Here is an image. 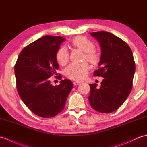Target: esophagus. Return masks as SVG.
Here are the masks:
<instances>
[{
    "label": "esophagus",
    "mask_w": 147,
    "mask_h": 147,
    "mask_svg": "<svg viewBox=\"0 0 147 147\" xmlns=\"http://www.w3.org/2000/svg\"><path fill=\"white\" fill-rule=\"evenodd\" d=\"M81 84V83L80 81H74L73 82V84L74 85V86H77V85Z\"/></svg>",
    "instance_id": "obj_1"
}]
</instances>
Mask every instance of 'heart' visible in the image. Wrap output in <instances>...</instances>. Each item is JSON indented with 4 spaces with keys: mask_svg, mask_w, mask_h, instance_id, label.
I'll return each mask as SVG.
<instances>
[{
    "mask_svg": "<svg viewBox=\"0 0 147 147\" xmlns=\"http://www.w3.org/2000/svg\"><path fill=\"white\" fill-rule=\"evenodd\" d=\"M72 44L75 47L84 53L83 59H86L92 64H97L100 60V54L93 49L94 44L84 36H77L72 40ZM56 59L61 65H64L69 60V54L67 49L62 47L56 53ZM89 70V66L86 63L80 64L72 63L69 64L64 71L65 75L71 80L80 81L86 76Z\"/></svg>",
    "mask_w": 147,
    "mask_h": 147,
    "instance_id": "obj_1",
    "label": "heart"
}]
</instances>
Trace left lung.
Returning <instances> with one entry per match:
<instances>
[{
  "mask_svg": "<svg viewBox=\"0 0 147 147\" xmlns=\"http://www.w3.org/2000/svg\"><path fill=\"white\" fill-rule=\"evenodd\" d=\"M90 34L100 44L101 54L100 66L94 76L104 78L100 88L90 84L88 98L94 110L108 113L118 110L130 93L135 71L132 51L128 44L113 34L105 31Z\"/></svg>",
  "mask_w": 147,
  "mask_h": 147,
  "instance_id": "1",
  "label": "left lung"
}]
</instances>
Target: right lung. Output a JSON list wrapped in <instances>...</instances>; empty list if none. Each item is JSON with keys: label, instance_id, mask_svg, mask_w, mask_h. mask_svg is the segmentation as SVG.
Returning a JSON list of instances; mask_svg holds the SVG:
<instances>
[{"label": "right lung", "instance_id": "right-lung-1", "mask_svg": "<svg viewBox=\"0 0 147 147\" xmlns=\"http://www.w3.org/2000/svg\"><path fill=\"white\" fill-rule=\"evenodd\" d=\"M65 40L61 36H43L21 51L14 66L19 96L30 111L40 117L51 118L59 113L73 89L72 81L68 79L62 80L55 86L49 80L51 76L57 74L56 53Z\"/></svg>", "mask_w": 147, "mask_h": 147}]
</instances>
